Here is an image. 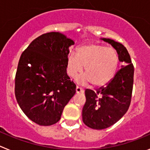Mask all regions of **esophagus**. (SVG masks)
<instances>
[{"label": "esophagus", "mask_w": 150, "mask_h": 150, "mask_svg": "<svg viewBox=\"0 0 150 150\" xmlns=\"http://www.w3.org/2000/svg\"><path fill=\"white\" fill-rule=\"evenodd\" d=\"M76 93H83L84 92V90H83V88H80L79 86H76Z\"/></svg>", "instance_id": "1"}]
</instances>
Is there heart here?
Returning a JSON list of instances; mask_svg holds the SVG:
<instances>
[{
    "label": "heart",
    "instance_id": "1",
    "mask_svg": "<svg viewBox=\"0 0 150 150\" xmlns=\"http://www.w3.org/2000/svg\"><path fill=\"white\" fill-rule=\"evenodd\" d=\"M119 63L116 50L102 44L89 43L79 47L77 53L71 52L68 54L67 70L71 77L77 78L85 66V81L91 82L95 86H101L113 78Z\"/></svg>",
    "mask_w": 150,
    "mask_h": 150
}]
</instances>
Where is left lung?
<instances>
[{"label":"left lung","instance_id":"1","mask_svg":"<svg viewBox=\"0 0 150 150\" xmlns=\"http://www.w3.org/2000/svg\"><path fill=\"white\" fill-rule=\"evenodd\" d=\"M103 40L116 49L123 65L106 86L96 91L86 89L83 121L91 128L101 130L114 125L125 114L132 100L134 65L127 49L122 43L109 38Z\"/></svg>","mask_w":150,"mask_h":150}]
</instances>
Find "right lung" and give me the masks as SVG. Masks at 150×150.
<instances>
[{
    "label": "right lung",
    "instance_id": "right-lung-1",
    "mask_svg": "<svg viewBox=\"0 0 150 150\" xmlns=\"http://www.w3.org/2000/svg\"><path fill=\"white\" fill-rule=\"evenodd\" d=\"M74 44L61 33H46L34 39L21 55L16 98L24 113L40 125L58 122L76 93V85L67 74L69 47Z\"/></svg>",
    "mask_w": 150,
    "mask_h": 150
}]
</instances>
